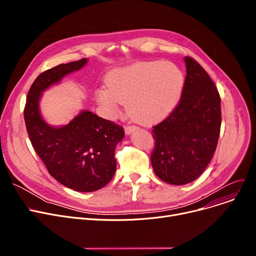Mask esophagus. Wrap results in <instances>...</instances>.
I'll return each mask as SVG.
<instances>
[{"instance_id": "obj_1", "label": "esophagus", "mask_w": 256, "mask_h": 256, "mask_svg": "<svg viewBox=\"0 0 256 256\" xmlns=\"http://www.w3.org/2000/svg\"><path fill=\"white\" fill-rule=\"evenodd\" d=\"M138 130V126H124V130H126V132L128 134H130L132 132H134V130Z\"/></svg>"}]
</instances>
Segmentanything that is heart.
<instances>
[{
  "label": "heart",
  "mask_w": 256,
  "mask_h": 256,
  "mask_svg": "<svg viewBox=\"0 0 256 256\" xmlns=\"http://www.w3.org/2000/svg\"><path fill=\"white\" fill-rule=\"evenodd\" d=\"M184 84L182 72L170 62H144L113 70L96 100L114 117L126 102L128 111L143 124L165 119L176 106Z\"/></svg>",
  "instance_id": "obj_1"
}]
</instances>
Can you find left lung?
Instances as JSON below:
<instances>
[{
  "label": "left lung",
  "instance_id": "left-lung-1",
  "mask_svg": "<svg viewBox=\"0 0 256 256\" xmlns=\"http://www.w3.org/2000/svg\"><path fill=\"white\" fill-rule=\"evenodd\" d=\"M186 76L174 110L152 128V165L158 178L186 184L208 167L219 140L221 98L214 83L196 60L184 58Z\"/></svg>",
  "mask_w": 256,
  "mask_h": 256
}]
</instances>
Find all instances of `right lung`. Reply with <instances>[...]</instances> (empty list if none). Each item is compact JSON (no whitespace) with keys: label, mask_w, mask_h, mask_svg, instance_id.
Segmentation results:
<instances>
[{"label":"right lung","mask_w":256,"mask_h":256,"mask_svg":"<svg viewBox=\"0 0 256 256\" xmlns=\"http://www.w3.org/2000/svg\"><path fill=\"white\" fill-rule=\"evenodd\" d=\"M86 62L84 58L40 74L28 92L24 110L30 141L48 173L78 192L98 191L110 182L116 170L115 148L124 137V130L89 111L80 112L68 124L52 128L40 116L38 102L42 91Z\"/></svg>","instance_id":"obj_1"}]
</instances>
